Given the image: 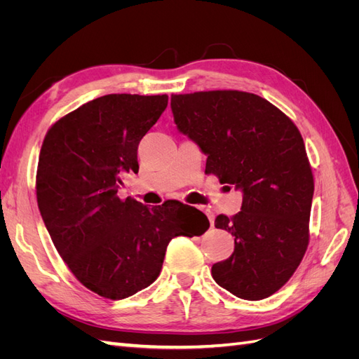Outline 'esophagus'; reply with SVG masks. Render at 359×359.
I'll list each match as a JSON object with an SVG mask.
<instances>
[{"instance_id":"esophagus-1","label":"esophagus","mask_w":359,"mask_h":359,"mask_svg":"<svg viewBox=\"0 0 359 359\" xmlns=\"http://www.w3.org/2000/svg\"><path fill=\"white\" fill-rule=\"evenodd\" d=\"M199 208L206 214V215H208V220H210V224L214 227V212L208 208V206H199Z\"/></svg>"}]
</instances>
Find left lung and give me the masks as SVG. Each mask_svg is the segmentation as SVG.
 I'll use <instances>...</instances> for the list:
<instances>
[{
    "instance_id": "obj_1",
    "label": "left lung",
    "mask_w": 359,
    "mask_h": 359,
    "mask_svg": "<svg viewBox=\"0 0 359 359\" xmlns=\"http://www.w3.org/2000/svg\"><path fill=\"white\" fill-rule=\"evenodd\" d=\"M170 107L180 132L208 156L205 173L244 194L240 212L214 222L235 236V250L212 265V278L238 298L271 297L295 273L310 240L314 180L298 127L245 91L172 94Z\"/></svg>"
}]
</instances>
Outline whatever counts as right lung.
<instances>
[{"mask_svg": "<svg viewBox=\"0 0 359 359\" xmlns=\"http://www.w3.org/2000/svg\"><path fill=\"white\" fill-rule=\"evenodd\" d=\"M168 106V95L107 94L53 123L36 175L41 219L81 283L124 299L158 277L169 241L199 236L206 215L178 201L147 208L118 189L139 170L137 147Z\"/></svg>", "mask_w": 359, "mask_h": 359, "instance_id": "add662e5", "label": "right lung"}]
</instances>
